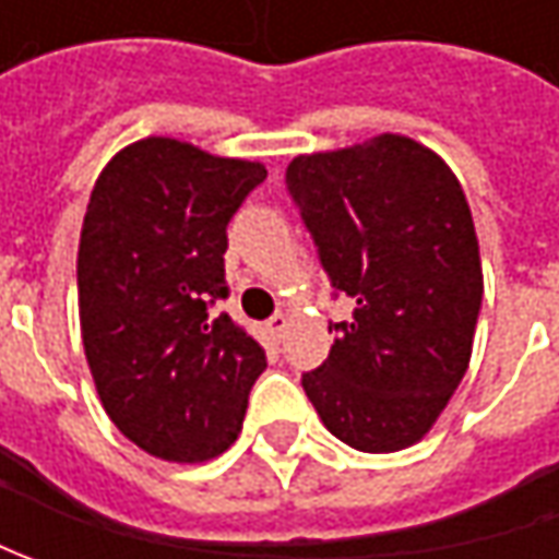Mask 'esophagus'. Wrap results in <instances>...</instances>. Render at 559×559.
<instances>
[{
    "label": "esophagus",
    "instance_id": "1",
    "mask_svg": "<svg viewBox=\"0 0 559 559\" xmlns=\"http://www.w3.org/2000/svg\"><path fill=\"white\" fill-rule=\"evenodd\" d=\"M267 330L276 335V338H283L286 330H289V317H286V313H273V317L267 320Z\"/></svg>",
    "mask_w": 559,
    "mask_h": 559
}]
</instances>
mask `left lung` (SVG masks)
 Wrapping results in <instances>:
<instances>
[{"mask_svg": "<svg viewBox=\"0 0 559 559\" xmlns=\"http://www.w3.org/2000/svg\"><path fill=\"white\" fill-rule=\"evenodd\" d=\"M286 186L335 292L330 357L301 376L323 426L367 454L419 441L457 392L483 308V261L457 177L419 142L298 155Z\"/></svg>", "mask_w": 559, "mask_h": 559, "instance_id": "1", "label": "left lung"}]
</instances>
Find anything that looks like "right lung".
Segmentation results:
<instances>
[{
  "label": "right lung",
  "instance_id": "add662e5",
  "mask_svg": "<svg viewBox=\"0 0 559 559\" xmlns=\"http://www.w3.org/2000/svg\"><path fill=\"white\" fill-rule=\"evenodd\" d=\"M264 180V164L148 136L93 186L76 251L83 352L105 414L152 457L211 461L242 429L267 355L211 305L229 295L226 224Z\"/></svg>",
  "mask_w": 559,
  "mask_h": 559
}]
</instances>
